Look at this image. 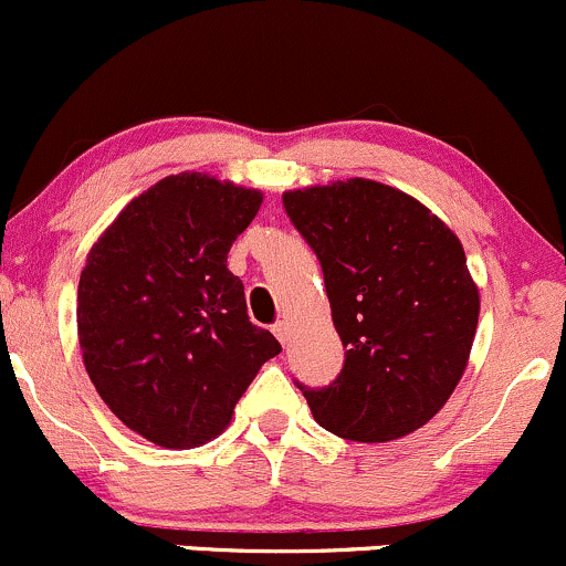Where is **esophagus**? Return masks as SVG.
Instances as JSON below:
<instances>
[{
  "label": "esophagus",
  "mask_w": 566,
  "mask_h": 566,
  "mask_svg": "<svg viewBox=\"0 0 566 566\" xmlns=\"http://www.w3.org/2000/svg\"><path fill=\"white\" fill-rule=\"evenodd\" d=\"M272 334L277 336V342H281V345H289V323L285 321H277L275 326H272Z\"/></svg>",
  "instance_id": "34e87169"
}]
</instances>
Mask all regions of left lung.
Listing matches in <instances>:
<instances>
[{"label":"left lung","instance_id":"obj_1","mask_svg":"<svg viewBox=\"0 0 566 566\" xmlns=\"http://www.w3.org/2000/svg\"><path fill=\"white\" fill-rule=\"evenodd\" d=\"M323 270L345 364L326 387H296L315 422L382 443L447 403L471 355L479 289L454 232L422 202L368 179L283 195Z\"/></svg>","mask_w":566,"mask_h":566}]
</instances>
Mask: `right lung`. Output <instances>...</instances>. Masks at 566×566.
I'll return each instance as SVG.
<instances>
[{"label": "right lung", "instance_id": "right-lung-1", "mask_svg": "<svg viewBox=\"0 0 566 566\" xmlns=\"http://www.w3.org/2000/svg\"><path fill=\"white\" fill-rule=\"evenodd\" d=\"M262 206L256 189L168 176L114 219L77 291L85 368L114 415L157 447L211 441L281 345L245 313L227 253Z\"/></svg>", "mask_w": 566, "mask_h": 566}]
</instances>
